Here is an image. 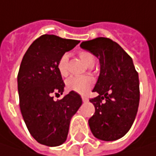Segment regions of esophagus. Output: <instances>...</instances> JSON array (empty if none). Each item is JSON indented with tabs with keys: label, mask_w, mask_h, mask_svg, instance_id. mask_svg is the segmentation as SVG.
Instances as JSON below:
<instances>
[{
	"label": "esophagus",
	"mask_w": 156,
	"mask_h": 156,
	"mask_svg": "<svg viewBox=\"0 0 156 156\" xmlns=\"http://www.w3.org/2000/svg\"><path fill=\"white\" fill-rule=\"evenodd\" d=\"M81 98H82V101H83L84 103H85V102H87V101H88V98H87V96H85V95H82V96H81Z\"/></svg>",
	"instance_id": "esophagus-1"
}]
</instances>
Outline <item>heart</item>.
I'll use <instances>...</instances> for the list:
<instances>
[{
	"label": "heart",
	"mask_w": 156,
	"mask_h": 156,
	"mask_svg": "<svg viewBox=\"0 0 156 156\" xmlns=\"http://www.w3.org/2000/svg\"><path fill=\"white\" fill-rule=\"evenodd\" d=\"M79 58L87 64L88 67L94 63V59L91 53L87 51H79L78 53ZM68 61L69 56L68 54H63L59 59L57 62V69L59 73L65 77L68 75ZM94 79L90 76H75L69 78L66 82L67 89L69 91L78 93V94H87L93 87Z\"/></svg>",
	"instance_id": "b5f03b06"
}]
</instances>
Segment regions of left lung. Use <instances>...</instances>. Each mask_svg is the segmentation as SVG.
<instances>
[{
	"instance_id": "obj_1",
	"label": "left lung",
	"mask_w": 156,
	"mask_h": 156,
	"mask_svg": "<svg viewBox=\"0 0 156 156\" xmlns=\"http://www.w3.org/2000/svg\"><path fill=\"white\" fill-rule=\"evenodd\" d=\"M80 47L99 59L100 75L93 89L98 95L89 101L95 112L88 120L93 135L101 140L122 137L134 122L139 105L138 73L131 57L106 37L82 42Z\"/></svg>"
}]
</instances>
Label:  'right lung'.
Returning <instances> with one entry per match:
<instances>
[{
  "label": "right lung",
  "instance_id": "right-lung-1",
  "mask_svg": "<svg viewBox=\"0 0 156 156\" xmlns=\"http://www.w3.org/2000/svg\"><path fill=\"white\" fill-rule=\"evenodd\" d=\"M78 40L43 35L26 51L18 74L20 107L31 136L42 145L57 147L67 139L72 116L82 105L78 93L69 92L59 101L64 84L57 62L66 51L73 49Z\"/></svg>",
  "mask_w": 156,
  "mask_h": 156
}]
</instances>
